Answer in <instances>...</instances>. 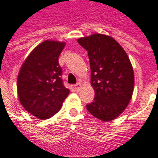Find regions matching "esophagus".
I'll use <instances>...</instances> for the list:
<instances>
[{
  "mask_svg": "<svg viewBox=\"0 0 158 158\" xmlns=\"http://www.w3.org/2000/svg\"><path fill=\"white\" fill-rule=\"evenodd\" d=\"M71 89H72L73 91H79V90L81 89V84H80V83H78V84H76L74 85H72Z\"/></svg>",
  "mask_w": 158,
  "mask_h": 158,
  "instance_id": "34e87169",
  "label": "esophagus"
}]
</instances>
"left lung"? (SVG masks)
Instances as JSON below:
<instances>
[{"label": "left lung", "instance_id": "left-lung-1", "mask_svg": "<svg viewBox=\"0 0 158 158\" xmlns=\"http://www.w3.org/2000/svg\"><path fill=\"white\" fill-rule=\"evenodd\" d=\"M88 52L94 102L86 105L90 114L102 121L117 118L132 98L135 76L125 51L111 36L95 34L78 39Z\"/></svg>", "mask_w": 158, "mask_h": 158}]
</instances>
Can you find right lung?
I'll use <instances>...</instances> for the list:
<instances>
[{"label": "right lung", "instance_id": "right-lung-1", "mask_svg": "<svg viewBox=\"0 0 158 158\" xmlns=\"http://www.w3.org/2000/svg\"><path fill=\"white\" fill-rule=\"evenodd\" d=\"M65 42L45 40L30 52L18 76V95L26 111L40 119L52 117L69 96L58 57Z\"/></svg>", "mask_w": 158, "mask_h": 158}]
</instances>
